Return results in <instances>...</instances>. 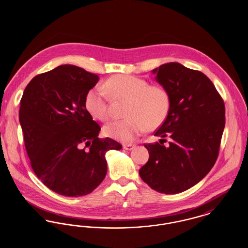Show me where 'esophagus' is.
I'll return each mask as SVG.
<instances>
[{"instance_id":"1","label":"esophagus","mask_w":248,"mask_h":248,"mask_svg":"<svg viewBox=\"0 0 248 248\" xmlns=\"http://www.w3.org/2000/svg\"><path fill=\"white\" fill-rule=\"evenodd\" d=\"M123 147H124V150L131 151V150H133V149L136 147V145H134V144H124V145H123Z\"/></svg>"}]
</instances>
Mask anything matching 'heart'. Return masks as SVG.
Listing matches in <instances>:
<instances>
[{
	"label": "heart",
	"instance_id": "obj_1",
	"mask_svg": "<svg viewBox=\"0 0 248 248\" xmlns=\"http://www.w3.org/2000/svg\"><path fill=\"white\" fill-rule=\"evenodd\" d=\"M108 94L112 99H128L125 108L127 118L108 124L107 135L119 141L130 143L146 130L159 127L167 117L171 97L161 84H149L140 77L117 74L109 77L103 85L91 88L84 98L87 111L100 121L110 117Z\"/></svg>",
	"mask_w": 248,
	"mask_h": 248
}]
</instances>
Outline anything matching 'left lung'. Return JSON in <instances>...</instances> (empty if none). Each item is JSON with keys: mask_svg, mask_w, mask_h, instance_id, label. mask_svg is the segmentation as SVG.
Listing matches in <instances>:
<instances>
[{"mask_svg": "<svg viewBox=\"0 0 248 248\" xmlns=\"http://www.w3.org/2000/svg\"><path fill=\"white\" fill-rule=\"evenodd\" d=\"M153 72L169 91L171 106L154 133L160 143L144 144L150 158L140 175L154 190L175 194L197 184L215 165L225 127L224 101L201 71L170 62ZM165 137L170 140L167 146Z\"/></svg>", "mask_w": 248, "mask_h": 248, "instance_id": "8db88e82", "label": "left lung"}]
</instances>
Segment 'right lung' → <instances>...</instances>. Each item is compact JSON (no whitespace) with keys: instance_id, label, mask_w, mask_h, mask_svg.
Returning a JSON list of instances; mask_svg holds the SVG:
<instances>
[{"instance_id":"1","label":"right lung","mask_w":248,"mask_h":248,"mask_svg":"<svg viewBox=\"0 0 248 248\" xmlns=\"http://www.w3.org/2000/svg\"><path fill=\"white\" fill-rule=\"evenodd\" d=\"M98 76L73 65H61L35 76L24 90L19 122L25 148L36 176L60 195L92 192L106 177L105 154L121 150L99 139V124L84 105Z\"/></svg>"}]
</instances>
